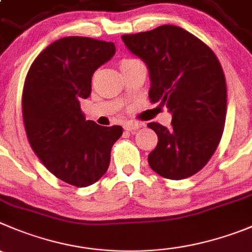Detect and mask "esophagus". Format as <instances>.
I'll list each match as a JSON object with an SVG mask.
<instances>
[{
	"label": "esophagus",
	"mask_w": 252,
	"mask_h": 252,
	"mask_svg": "<svg viewBox=\"0 0 252 252\" xmlns=\"http://www.w3.org/2000/svg\"><path fill=\"white\" fill-rule=\"evenodd\" d=\"M141 127V124H137V122H126L124 125V128L126 131H135L138 130Z\"/></svg>",
	"instance_id": "esophagus-1"
}]
</instances>
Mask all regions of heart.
Masks as SVG:
<instances>
[{"mask_svg":"<svg viewBox=\"0 0 252 252\" xmlns=\"http://www.w3.org/2000/svg\"><path fill=\"white\" fill-rule=\"evenodd\" d=\"M137 64H142V63H141L140 61H137V59L125 58L120 62V69H121V70H124V69H127V68H131V66H133V65H137Z\"/></svg>","mask_w":252,"mask_h":252,"instance_id":"1","label":"heart"}]
</instances>
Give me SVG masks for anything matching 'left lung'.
Masks as SVG:
<instances>
[{
  "mask_svg": "<svg viewBox=\"0 0 252 252\" xmlns=\"http://www.w3.org/2000/svg\"><path fill=\"white\" fill-rule=\"evenodd\" d=\"M122 40L150 69L152 104L172 112V128L150 122L158 143L150 167L167 179L188 178L214 155L226 119V83L219 59L188 31L163 25L124 34Z\"/></svg>",
  "mask_w": 252,
  "mask_h": 252,
  "instance_id": "8db88e82",
  "label": "left lung"
}]
</instances>
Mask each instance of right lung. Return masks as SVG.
I'll return each instance as SVG.
<instances>
[{
  "label": "right lung",
  "instance_id": "1",
  "mask_svg": "<svg viewBox=\"0 0 252 252\" xmlns=\"http://www.w3.org/2000/svg\"><path fill=\"white\" fill-rule=\"evenodd\" d=\"M115 52L112 42L62 38L40 53L26 76L22 116L31 147L50 173L71 186L88 187L106 173L124 131L85 120L80 109L94 71Z\"/></svg>",
  "mask_w": 252,
  "mask_h": 252
}]
</instances>
